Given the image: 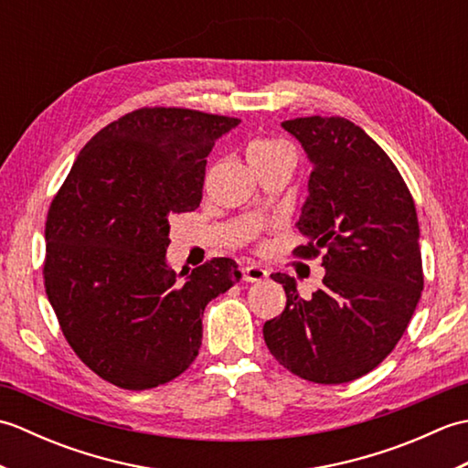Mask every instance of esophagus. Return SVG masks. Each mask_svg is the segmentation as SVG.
I'll return each mask as SVG.
<instances>
[{
  "label": "esophagus",
  "mask_w": 468,
  "mask_h": 468,
  "mask_svg": "<svg viewBox=\"0 0 468 468\" xmlns=\"http://www.w3.org/2000/svg\"><path fill=\"white\" fill-rule=\"evenodd\" d=\"M241 271H243V280L250 283H260L267 280V270L261 265H245Z\"/></svg>",
  "instance_id": "obj_1"
}]
</instances>
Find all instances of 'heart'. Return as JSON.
Returning a JSON list of instances; mask_svg holds the SVG:
<instances>
[{
    "label": "heart",
    "mask_w": 468,
    "mask_h": 468,
    "mask_svg": "<svg viewBox=\"0 0 468 468\" xmlns=\"http://www.w3.org/2000/svg\"><path fill=\"white\" fill-rule=\"evenodd\" d=\"M247 158H250V163L265 161V158H290V161H293L295 153L293 146L282 141V138H261V141H255L247 148Z\"/></svg>",
    "instance_id": "obj_1"
}]
</instances>
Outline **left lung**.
I'll return each instance as SVG.
<instances>
[{"instance_id":"1","label":"left lung","mask_w":468,"mask_h":468,"mask_svg":"<svg viewBox=\"0 0 468 468\" xmlns=\"http://www.w3.org/2000/svg\"><path fill=\"white\" fill-rule=\"evenodd\" d=\"M302 143L314 171L297 229L322 253L324 287L303 300L295 280L283 285L282 315L265 322L270 352L287 370L317 384L367 374L394 350L420 300V229L412 195L380 146L342 116L282 122Z\"/></svg>"}]
</instances>
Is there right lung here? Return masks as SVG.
<instances>
[{
  "mask_svg": "<svg viewBox=\"0 0 468 468\" xmlns=\"http://www.w3.org/2000/svg\"><path fill=\"white\" fill-rule=\"evenodd\" d=\"M241 121L188 108H138L96 133L46 221L44 285L76 356L102 380L148 390L183 374L205 305L239 282L229 257L185 282L166 263L168 221L203 198L207 156Z\"/></svg>",
  "mask_w": 468,
  "mask_h": 468,
  "instance_id": "add662e5",
  "label": "right lung"
}]
</instances>
